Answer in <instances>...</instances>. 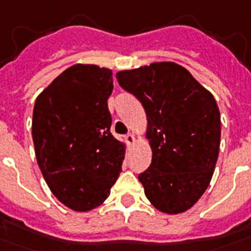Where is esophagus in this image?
I'll use <instances>...</instances> for the list:
<instances>
[{
    "mask_svg": "<svg viewBox=\"0 0 251 251\" xmlns=\"http://www.w3.org/2000/svg\"><path fill=\"white\" fill-rule=\"evenodd\" d=\"M125 141L127 143H129V145H131V143H134V141H135V138H134V135L133 134H126L125 135Z\"/></svg>",
    "mask_w": 251,
    "mask_h": 251,
    "instance_id": "1",
    "label": "esophagus"
}]
</instances>
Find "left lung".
<instances>
[{
    "label": "left lung",
    "mask_w": 251,
    "mask_h": 251,
    "mask_svg": "<svg viewBox=\"0 0 251 251\" xmlns=\"http://www.w3.org/2000/svg\"><path fill=\"white\" fill-rule=\"evenodd\" d=\"M147 116L152 159L138 175L156 209H189L209 185L219 158L221 120L215 97L176 63H154L116 75Z\"/></svg>",
    "instance_id": "1"
}]
</instances>
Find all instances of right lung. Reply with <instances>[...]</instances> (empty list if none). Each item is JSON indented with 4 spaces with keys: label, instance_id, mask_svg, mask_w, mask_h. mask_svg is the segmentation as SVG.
I'll list each match as a JSON object with an SVG mask.
<instances>
[{
    "label": "right lung",
    "instance_id": "obj_1",
    "mask_svg": "<svg viewBox=\"0 0 251 251\" xmlns=\"http://www.w3.org/2000/svg\"><path fill=\"white\" fill-rule=\"evenodd\" d=\"M112 91V71L75 64L34 105L38 166L57 200L77 212L102 204L122 171L125 146L110 133Z\"/></svg>",
    "mask_w": 251,
    "mask_h": 251
}]
</instances>
